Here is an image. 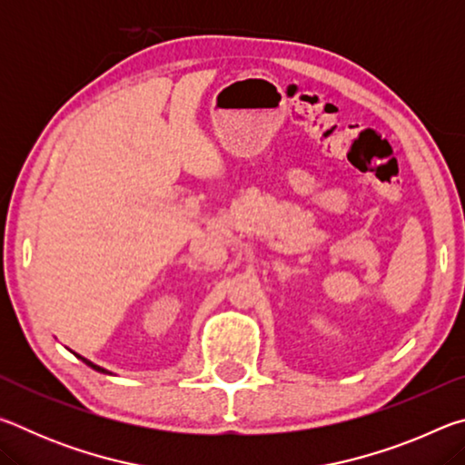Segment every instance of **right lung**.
Returning <instances> with one entry per match:
<instances>
[{"label":"right lung","mask_w":465,"mask_h":465,"mask_svg":"<svg viewBox=\"0 0 465 465\" xmlns=\"http://www.w3.org/2000/svg\"><path fill=\"white\" fill-rule=\"evenodd\" d=\"M77 359H82L85 365H90L92 369H96V371H100V373H108V371H106V369H102V367H98V365H94V363H92V361H88V359H84V357H80V355H77Z\"/></svg>","instance_id":"add662e5"}]
</instances>
